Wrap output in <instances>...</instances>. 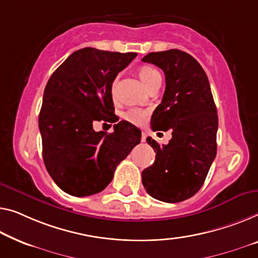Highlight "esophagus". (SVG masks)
Here are the masks:
<instances>
[{
    "label": "esophagus",
    "mask_w": 258,
    "mask_h": 258,
    "mask_svg": "<svg viewBox=\"0 0 258 258\" xmlns=\"http://www.w3.org/2000/svg\"><path fill=\"white\" fill-rule=\"evenodd\" d=\"M141 141H142V142H145V141H146V134H145V133H142V136H141Z\"/></svg>",
    "instance_id": "1"
}]
</instances>
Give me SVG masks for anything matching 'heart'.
<instances>
[{"label":"heart","mask_w":258,"mask_h":258,"mask_svg":"<svg viewBox=\"0 0 258 258\" xmlns=\"http://www.w3.org/2000/svg\"><path fill=\"white\" fill-rule=\"evenodd\" d=\"M138 75H139L140 80L144 82V84L147 88L152 86L153 83H155L156 81H161V74L160 72L157 71L156 68L153 66H149V64H145V66H141L138 71ZM114 87H116V80L112 82V87H111V91H114ZM148 116L147 110H141L137 109V107H133V109H130L125 112V118L127 119L128 121L134 122V124H142L146 120V118Z\"/></svg>","instance_id":"heart-1"}]
</instances>
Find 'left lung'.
<instances>
[{"label": "left lung", "instance_id": "1", "mask_svg": "<svg viewBox=\"0 0 258 258\" xmlns=\"http://www.w3.org/2000/svg\"><path fill=\"white\" fill-rule=\"evenodd\" d=\"M166 75L162 102L152 116L153 131H171L168 145L147 138L155 161L142 171V184L157 201L178 203L197 194L217 155V107L206 73L179 49L142 57Z\"/></svg>", "mask_w": 258, "mask_h": 258}]
</instances>
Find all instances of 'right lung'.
<instances>
[{
	"mask_svg": "<svg viewBox=\"0 0 258 258\" xmlns=\"http://www.w3.org/2000/svg\"><path fill=\"white\" fill-rule=\"evenodd\" d=\"M137 53L86 47L69 55L46 84L39 113L43 159L61 190L84 197L109 185L119 163L140 144L141 132L128 121L113 132H96L95 121H118L112 82Z\"/></svg>",
	"mask_w": 258,
	"mask_h": 258,
	"instance_id": "obj_1",
	"label": "right lung"
}]
</instances>
